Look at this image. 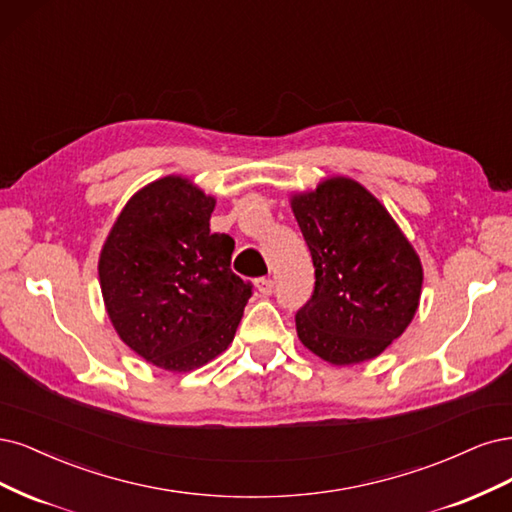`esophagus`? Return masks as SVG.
Masks as SVG:
<instances>
[{
    "instance_id": "obj_1",
    "label": "esophagus",
    "mask_w": 512,
    "mask_h": 512,
    "mask_svg": "<svg viewBox=\"0 0 512 512\" xmlns=\"http://www.w3.org/2000/svg\"><path fill=\"white\" fill-rule=\"evenodd\" d=\"M257 291H259L261 295H272V291H274V280H272V278H259V280H257Z\"/></svg>"
}]
</instances>
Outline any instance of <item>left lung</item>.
Returning <instances> with one entry per match:
<instances>
[{"label": "left lung", "instance_id": "left-lung-1", "mask_svg": "<svg viewBox=\"0 0 512 512\" xmlns=\"http://www.w3.org/2000/svg\"><path fill=\"white\" fill-rule=\"evenodd\" d=\"M291 208L315 266V291L295 315L302 344L334 366L381 355L417 312L419 255L353 178H327Z\"/></svg>", "mask_w": 512, "mask_h": 512}]
</instances>
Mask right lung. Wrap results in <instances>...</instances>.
I'll use <instances>...</instances> for the list:
<instances>
[{"label": "right lung", "instance_id": "add662e5", "mask_svg": "<svg viewBox=\"0 0 512 512\" xmlns=\"http://www.w3.org/2000/svg\"><path fill=\"white\" fill-rule=\"evenodd\" d=\"M214 204L189 178L155 180L125 204L97 266L121 340L170 372L223 353L253 293L229 268L234 238L210 232Z\"/></svg>", "mask_w": 512, "mask_h": 512}]
</instances>
